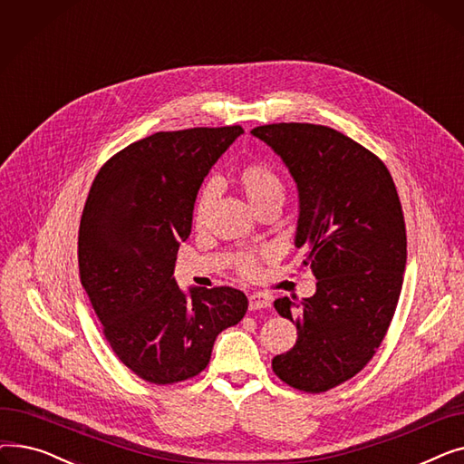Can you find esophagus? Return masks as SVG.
I'll list each match as a JSON object with an SVG mask.
<instances>
[{"label":"esophagus","instance_id":"esophagus-1","mask_svg":"<svg viewBox=\"0 0 464 464\" xmlns=\"http://www.w3.org/2000/svg\"><path fill=\"white\" fill-rule=\"evenodd\" d=\"M248 306L250 310H263V308H269L271 306V299L263 295V294H252L248 297Z\"/></svg>","mask_w":464,"mask_h":464}]
</instances>
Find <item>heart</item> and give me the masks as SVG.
Here are the masks:
<instances>
[{
    "label": "heart",
    "instance_id": "1",
    "mask_svg": "<svg viewBox=\"0 0 464 464\" xmlns=\"http://www.w3.org/2000/svg\"><path fill=\"white\" fill-rule=\"evenodd\" d=\"M237 184L240 186L242 193L246 195L248 203L254 210L269 205V203H282L284 199V182L269 165L263 163H252L242 167L237 173ZM212 186H207L195 203V222L201 224L208 205L212 201ZM238 271L245 276H254L257 273V256L256 254H245L238 259Z\"/></svg>",
    "mask_w": 464,
    "mask_h": 464
}]
</instances>
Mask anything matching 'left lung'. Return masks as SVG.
<instances>
[{"mask_svg":"<svg viewBox=\"0 0 464 464\" xmlns=\"http://www.w3.org/2000/svg\"><path fill=\"white\" fill-rule=\"evenodd\" d=\"M252 135L297 184L295 246L318 280L308 299L275 301L297 325V343L273 359V371L291 387L322 393L372 359L393 320L406 269L399 193L380 158L333 128L282 121Z\"/></svg>","mask_w":464,"mask_h":464,"instance_id":"8db88e82","label":"left lung"}]
</instances>
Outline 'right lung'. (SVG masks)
<instances>
[{
  "instance_id": "right-lung-1",
  "label": "right lung",
  "mask_w": 464,
  "mask_h": 464,
  "mask_svg": "<svg viewBox=\"0 0 464 464\" xmlns=\"http://www.w3.org/2000/svg\"><path fill=\"white\" fill-rule=\"evenodd\" d=\"M240 126L160 131L131 142L97 173L81 218L82 287L118 359L165 385L207 369L216 336L248 310L238 289L179 287L198 191Z\"/></svg>"
}]
</instances>
